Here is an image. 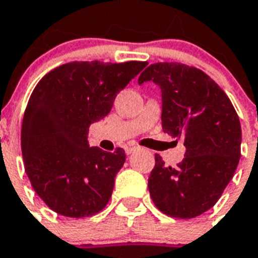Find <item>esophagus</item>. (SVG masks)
I'll use <instances>...</instances> for the list:
<instances>
[{"mask_svg": "<svg viewBox=\"0 0 258 258\" xmlns=\"http://www.w3.org/2000/svg\"><path fill=\"white\" fill-rule=\"evenodd\" d=\"M139 149V148H137V146H126V148H125V153L126 154H132L133 153V152H136V150Z\"/></svg>", "mask_w": 258, "mask_h": 258, "instance_id": "esophagus-1", "label": "esophagus"}]
</instances>
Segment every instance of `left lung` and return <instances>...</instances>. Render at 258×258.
Listing matches in <instances>:
<instances>
[{
    "label": "left lung",
    "mask_w": 258,
    "mask_h": 258,
    "mask_svg": "<svg viewBox=\"0 0 258 258\" xmlns=\"http://www.w3.org/2000/svg\"><path fill=\"white\" fill-rule=\"evenodd\" d=\"M150 80L162 92V129L186 148L174 168L156 154L148 180L150 197L170 217H197L217 203L236 172L240 118L225 92L197 68L152 63L140 74L139 84Z\"/></svg>",
    "instance_id": "1"
}]
</instances>
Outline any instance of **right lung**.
Masks as SVG:
<instances>
[{
	"instance_id": "add662e5",
	"label": "right lung",
	"mask_w": 258,
	"mask_h": 258,
	"mask_svg": "<svg viewBox=\"0 0 258 258\" xmlns=\"http://www.w3.org/2000/svg\"><path fill=\"white\" fill-rule=\"evenodd\" d=\"M145 67V61H74L36 85L22 119L21 149L30 184L51 211L82 218L106 207L126 154L89 146L88 132Z\"/></svg>"
}]
</instances>
